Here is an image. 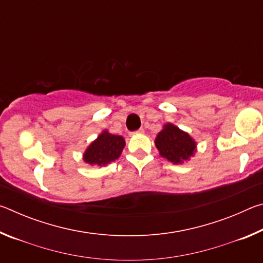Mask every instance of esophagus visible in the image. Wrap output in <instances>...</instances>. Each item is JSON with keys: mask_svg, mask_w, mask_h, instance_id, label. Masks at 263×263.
I'll return each mask as SVG.
<instances>
[{"mask_svg": "<svg viewBox=\"0 0 263 263\" xmlns=\"http://www.w3.org/2000/svg\"><path fill=\"white\" fill-rule=\"evenodd\" d=\"M135 133H137V135H138V133H139V135H140V133H144V128H139V130L136 131Z\"/></svg>", "mask_w": 263, "mask_h": 263, "instance_id": "esophagus-1", "label": "esophagus"}]
</instances>
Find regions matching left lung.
Wrapping results in <instances>:
<instances>
[{
	"mask_svg": "<svg viewBox=\"0 0 263 263\" xmlns=\"http://www.w3.org/2000/svg\"><path fill=\"white\" fill-rule=\"evenodd\" d=\"M154 142L159 154L175 164L188 161L197 151V144L194 138L172 123L164 124Z\"/></svg>",
	"mask_w": 263,
	"mask_h": 263,
	"instance_id": "1",
	"label": "left lung"
}]
</instances>
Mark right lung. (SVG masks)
Instances as JSON below:
<instances>
[{
	"label": "right lung",
	"mask_w": 263,
	"mask_h": 263,
	"mask_svg": "<svg viewBox=\"0 0 263 263\" xmlns=\"http://www.w3.org/2000/svg\"><path fill=\"white\" fill-rule=\"evenodd\" d=\"M124 147L125 140L122 136L104 130L84 151L83 161L90 166H106L121 157Z\"/></svg>",
	"instance_id": "right-lung-1"
}]
</instances>
